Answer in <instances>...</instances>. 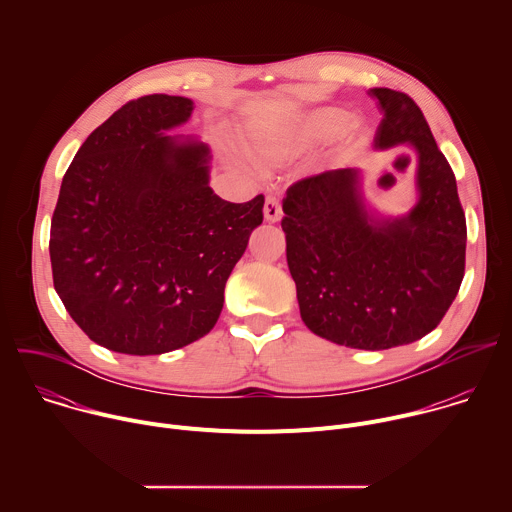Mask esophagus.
<instances>
[{"label":"esophagus","mask_w":512,"mask_h":512,"mask_svg":"<svg viewBox=\"0 0 512 512\" xmlns=\"http://www.w3.org/2000/svg\"><path fill=\"white\" fill-rule=\"evenodd\" d=\"M263 214L269 223H277L281 218V204H279V198L275 196H267L265 198V208H263Z\"/></svg>","instance_id":"esophagus-1"}]
</instances>
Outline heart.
<instances>
[{
  "mask_svg": "<svg viewBox=\"0 0 512 512\" xmlns=\"http://www.w3.org/2000/svg\"><path fill=\"white\" fill-rule=\"evenodd\" d=\"M352 123V115L344 109H320L304 117L298 125L287 129L257 131L249 139V152L261 164H281L312 145L334 139Z\"/></svg>",
  "mask_w": 512,
  "mask_h": 512,
  "instance_id": "obj_1",
  "label": "heart"
}]
</instances>
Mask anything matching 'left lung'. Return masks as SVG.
Instances as JSON below:
<instances>
[{
    "label": "left lung",
    "mask_w": 512,
    "mask_h": 512,
    "mask_svg": "<svg viewBox=\"0 0 512 512\" xmlns=\"http://www.w3.org/2000/svg\"><path fill=\"white\" fill-rule=\"evenodd\" d=\"M383 109L375 150L411 145L417 202L403 216L375 214L356 168L287 188V267L304 324L340 346L385 350L415 342L442 322L466 263V216L456 176L417 103L371 89Z\"/></svg>",
    "instance_id": "8db88e82"
}]
</instances>
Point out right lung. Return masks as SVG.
Segmentation results:
<instances>
[{
  "label": "right lung",
  "instance_id": "add662e5",
  "mask_svg": "<svg viewBox=\"0 0 512 512\" xmlns=\"http://www.w3.org/2000/svg\"><path fill=\"white\" fill-rule=\"evenodd\" d=\"M186 97L125 103L68 166L50 225L54 289L70 318L121 354H164L208 334L227 279L263 223V194L235 204L210 188V150L168 135Z\"/></svg>",
  "mask_w": 512,
  "mask_h": 512
}]
</instances>
